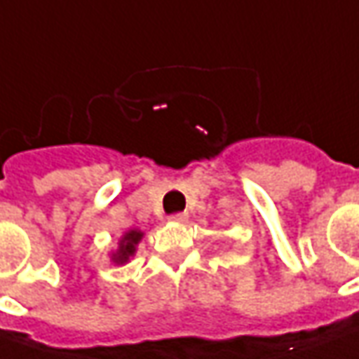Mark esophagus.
Segmentation results:
<instances>
[{
    "label": "esophagus",
    "instance_id": "esophagus-1",
    "mask_svg": "<svg viewBox=\"0 0 359 359\" xmlns=\"http://www.w3.org/2000/svg\"><path fill=\"white\" fill-rule=\"evenodd\" d=\"M169 220L170 222H187L189 220V214H184V212H177V214H170Z\"/></svg>",
    "mask_w": 359,
    "mask_h": 359
}]
</instances>
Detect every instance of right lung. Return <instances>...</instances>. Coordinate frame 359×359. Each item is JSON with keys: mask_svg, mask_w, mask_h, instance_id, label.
Returning <instances> with one entry per match:
<instances>
[{"mask_svg": "<svg viewBox=\"0 0 359 359\" xmlns=\"http://www.w3.org/2000/svg\"><path fill=\"white\" fill-rule=\"evenodd\" d=\"M141 231L137 230H131L128 231L123 238H121V241H119V250L114 253V262L116 263H126L135 253V245L139 243V240H141Z\"/></svg>", "mask_w": 359, "mask_h": 359, "instance_id": "1", "label": "right lung"}]
</instances>
